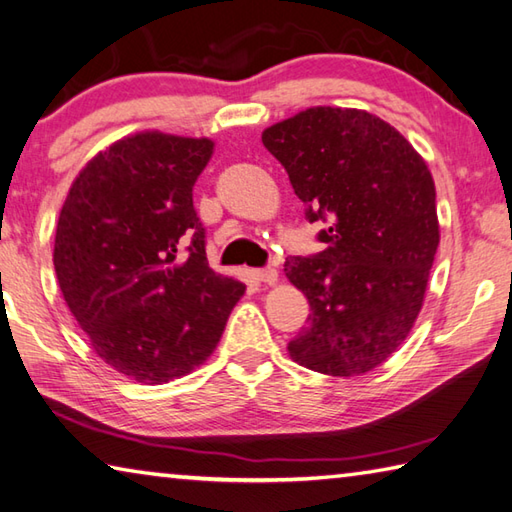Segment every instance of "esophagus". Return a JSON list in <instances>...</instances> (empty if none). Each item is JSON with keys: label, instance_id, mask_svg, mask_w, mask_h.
I'll return each mask as SVG.
<instances>
[{"label": "esophagus", "instance_id": "1", "mask_svg": "<svg viewBox=\"0 0 512 512\" xmlns=\"http://www.w3.org/2000/svg\"><path fill=\"white\" fill-rule=\"evenodd\" d=\"M252 276L260 283H267V285H274L278 280V271L274 267H265V269H254Z\"/></svg>", "mask_w": 512, "mask_h": 512}]
</instances>
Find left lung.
<instances>
[{
	"mask_svg": "<svg viewBox=\"0 0 512 512\" xmlns=\"http://www.w3.org/2000/svg\"><path fill=\"white\" fill-rule=\"evenodd\" d=\"M263 145L307 221L327 223L322 252L285 260L311 309L289 356L338 378L367 373L400 347L422 309L440 245L433 176L398 130L362 110L309 108L267 128Z\"/></svg>",
	"mask_w": 512,
	"mask_h": 512,
	"instance_id": "1",
	"label": "left lung"
}]
</instances>
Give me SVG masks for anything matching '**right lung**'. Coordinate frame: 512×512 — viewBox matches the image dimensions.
Here are the masks:
<instances>
[{
	"instance_id": "right-lung-1",
	"label": "right lung",
	"mask_w": 512,
	"mask_h": 512,
	"mask_svg": "<svg viewBox=\"0 0 512 512\" xmlns=\"http://www.w3.org/2000/svg\"><path fill=\"white\" fill-rule=\"evenodd\" d=\"M212 150L210 139L125 137L79 172L61 207L52 260L66 305L97 356L143 384L210 358L245 294L207 265L194 210Z\"/></svg>"
}]
</instances>
